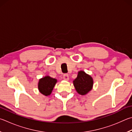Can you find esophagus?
Returning <instances> with one entry per match:
<instances>
[{"label": "esophagus", "instance_id": "obj_1", "mask_svg": "<svg viewBox=\"0 0 132 132\" xmlns=\"http://www.w3.org/2000/svg\"><path fill=\"white\" fill-rule=\"evenodd\" d=\"M63 77L64 80H66V81L69 80V75L68 74H64Z\"/></svg>", "mask_w": 132, "mask_h": 132}]
</instances>
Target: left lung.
<instances>
[{
	"instance_id": "8db88e82",
	"label": "left lung",
	"mask_w": 132,
	"mask_h": 132,
	"mask_svg": "<svg viewBox=\"0 0 132 132\" xmlns=\"http://www.w3.org/2000/svg\"><path fill=\"white\" fill-rule=\"evenodd\" d=\"M93 83L92 78L83 71H79L77 78L73 81L77 92L81 95H86L92 89Z\"/></svg>"
}]
</instances>
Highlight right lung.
<instances>
[{"label":"right lung","instance_id":"1","mask_svg":"<svg viewBox=\"0 0 132 132\" xmlns=\"http://www.w3.org/2000/svg\"><path fill=\"white\" fill-rule=\"evenodd\" d=\"M56 82V79L50 77V76L45 77L39 80L38 85L39 90L45 96L50 95Z\"/></svg>","mask_w":132,"mask_h":132}]
</instances>
